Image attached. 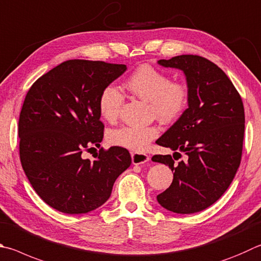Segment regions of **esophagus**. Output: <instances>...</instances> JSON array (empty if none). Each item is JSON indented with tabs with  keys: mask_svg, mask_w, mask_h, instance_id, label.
Returning a JSON list of instances; mask_svg holds the SVG:
<instances>
[{
	"mask_svg": "<svg viewBox=\"0 0 261 261\" xmlns=\"http://www.w3.org/2000/svg\"><path fill=\"white\" fill-rule=\"evenodd\" d=\"M131 158L134 164H144L149 161V156L144 153H132Z\"/></svg>",
	"mask_w": 261,
	"mask_h": 261,
	"instance_id": "34e87169",
	"label": "esophagus"
}]
</instances>
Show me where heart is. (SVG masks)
<instances>
[{
    "instance_id": "b5f03b06",
    "label": "heart",
    "mask_w": 261,
    "mask_h": 261,
    "mask_svg": "<svg viewBox=\"0 0 261 261\" xmlns=\"http://www.w3.org/2000/svg\"><path fill=\"white\" fill-rule=\"evenodd\" d=\"M124 87L136 97L149 103L150 115L164 123H171L186 111L189 90L184 81L171 80L169 75L149 64L137 67L125 80ZM124 102V96L114 85H107L98 97V111L106 122L114 123ZM160 134L156 125H125L108 132L111 145L144 151Z\"/></svg>"
}]
</instances>
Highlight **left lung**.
Masks as SVG:
<instances>
[{"instance_id":"left-lung-1","label":"left lung","mask_w":261,"mask_h":261,"mask_svg":"<svg viewBox=\"0 0 261 261\" xmlns=\"http://www.w3.org/2000/svg\"><path fill=\"white\" fill-rule=\"evenodd\" d=\"M158 63L181 69L189 90L188 108L156 140L172 149L175 159L181 152L187 155L178 164L171 155L153 156L154 162L169 165L173 172L172 184L159 194L158 202L176 213L200 212L219 200L240 167L245 122L242 98L224 70L201 56L181 55Z\"/></svg>"}]
</instances>
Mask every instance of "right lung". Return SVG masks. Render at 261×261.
Segmentation results:
<instances>
[{
  "instance_id": "obj_1",
  "label": "right lung",
  "mask_w": 261,
  "mask_h": 261,
  "mask_svg": "<svg viewBox=\"0 0 261 261\" xmlns=\"http://www.w3.org/2000/svg\"><path fill=\"white\" fill-rule=\"evenodd\" d=\"M125 70L120 64L67 60L28 90L18 124L20 162L37 195L54 209L68 215L97 209L130 167L123 147H101L94 160L82 156L103 137L99 94Z\"/></svg>"
}]
</instances>
